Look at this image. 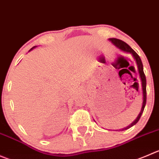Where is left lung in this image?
Segmentation results:
<instances>
[{
	"label": "left lung",
	"mask_w": 159,
	"mask_h": 159,
	"mask_svg": "<svg viewBox=\"0 0 159 159\" xmlns=\"http://www.w3.org/2000/svg\"><path fill=\"white\" fill-rule=\"evenodd\" d=\"M109 40L115 46H116L118 48H120V50H124V51L126 52H128V53H130L132 55H133L134 58V60L136 61L137 63V65H138V72H139V75H140V78H141V84H142V90H143V104H142V108H141V111L140 112V114L138 115V118L130 124V126H128L126 128L122 129L121 130H127L129 129L130 127H133L134 125L137 124V123L139 121L140 118H141V115H142L143 112H144V107H145V105H146V99H147V91H146V77L144 73V68H143V64L142 62H141V60L140 58L139 55L130 47L127 43H126L125 42L122 41L121 39H116V38H111L109 39Z\"/></svg>",
	"instance_id": "obj_1"
}]
</instances>
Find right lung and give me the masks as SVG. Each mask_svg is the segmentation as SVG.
I'll return each mask as SVG.
<instances>
[{"label":"right lung","instance_id":"1","mask_svg":"<svg viewBox=\"0 0 159 159\" xmlns=\"http://www.w3.org/2000/svg\"><path fill=\"white\" fill-rule=\"evenodd\" d=\"M33 48H34V47H33ZM33 48H32V49H31V50H32V49H33ZM30 50H29V51H30Z\"/></svg>","mask_w":159,"mask_h":159}]
</instances>
